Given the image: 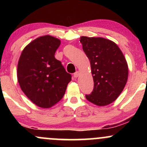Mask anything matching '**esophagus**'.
Listing matches in <instances>:
<instances>
[{
    "instance_id": "obj_1",
    "label": "esophagus",
    "mask_w": 147,
    "mask_h": 147,
    "mask_svg": "<svg viewBox=\"0 0 147 147\" xmlns=\"http://www.w3.org/2000/svg\"><path fill=\"white\" fill-rule=\"evenodd\" d=\"M79 72L78 71H77L76 72H75V73H74V77H75V78H77V77H79Z\"/></svg>"
}]
</instances>
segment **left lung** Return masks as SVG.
<instances>
[{
	"label": "left lung",
	"instance_id": "8db88e82",
	"mask_svg": "<svg viewBox=\"0 0 147 147\" xmlns=\"http://www.w3.org/2000/svg\"><path fill=\"white\" fill-rule=\"evenodd\" d=\"M82 48L90 62L94 88L86 95L99 106L113 102L124 90L129 68L122 52L115 43L102 37H80Z\"/></svg>",
	"mask_w": 147,
	"mask_h": 147
}]
</instances>
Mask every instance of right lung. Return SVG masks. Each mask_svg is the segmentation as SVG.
<instances>
[{
    "label": "right lung",
    "mask_w": 147,
    "mask_h": 147,
    "mask_svg": "<svg viewBox=\"0 0 147 147\" xmlns=\"http://www.w3.org/2000/svg\"><path fill=\"white\" fill-rule=\"evenodd\" d=\"M60 44L59 38L50 35L38 37L23 49L18 60L17 79L22 91L43 109L59 102L71 81V75L55 57Z\"/></svg>",
    "instance_id": "obj_1"
}]
</instances>
